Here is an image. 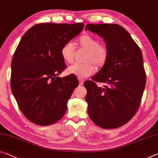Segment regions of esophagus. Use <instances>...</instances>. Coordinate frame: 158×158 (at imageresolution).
<instances>
[{
	"label": "esophagus",
	"instance_id": "34e87169",
	"mask_svg": "<svg viewBox=\"0 0 158 158\" xmlns=\"http://www.w3.org/2000/svg\"><path fill=\"white\" fill-rule=\"evenodd\" d=\"M79 85H83L84 81L81 79H79Z\"/></svg>",
	"mask_w": 158,
	"mask_h": 158
}]
</instances>
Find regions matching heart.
<instances>
[{
  "label": "heart",
  "instance_id": "b5f03b06",
  "mask_svg": "<svg viewBox=\"0 0 158 158\" xmlns=\"http://www.w3.org/2000/svg\"><path fill=\"white\" fill-rule=\"evenodd\" d=\"M79 47L85 49L87 52L84 57V64L74 63L67 68L69 74L75 75L79 79L86 78L95 71V67H102L106 63L109 56V48L106 44H100L98 39L89 35H84L78 40ZM76 49L72 42L63 44L60 49V55L67 63H72L74 60Z\"/></svg>",
  "mask_w": 158,
  "mask_h": 158
}]
</instances>
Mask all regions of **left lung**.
I'll return each instance as SVG.
<instances>
[{
  "label": "left lung",
  "mask_w": 158,
  "mask_h": 158,
  "mask_svg": "<svg viewBox=\"0 0 158 158\" xmlns=\"http://www.w3.org/2000/svg\"><path fill=\"white\" fill-rule=\"evenodd\" d=\"M89 30L103 37L109 56L97 74L84 85L91 121L105 129L128 123L139 108L146 82L142 52L126 29L117 24H87ZM104 83L103 88L95 82Z\"/></svg>",
  "instance_id": "left-lung-1"
}]
</instances>
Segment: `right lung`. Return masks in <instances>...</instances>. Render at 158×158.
<instances>
[{
	"label": "right lung",
	"mask_w": 158,
	"mask_h": 158,
	"mask_svg": "<svg viewBox=\"0 0 158 158\" xmlns=\"http://www.w3.org/2000/svg\"><path fill=\"white\" fill-rule=\"evenodd\" d=\"M84 26V23H40L30 28L19 42L11 62V91L32 123L49 126L67 111L68 100L79 81L75 75L58 77L67 67L60 49Z\"/></svg>",
	"instance_id": "1"
}]
</instances>
